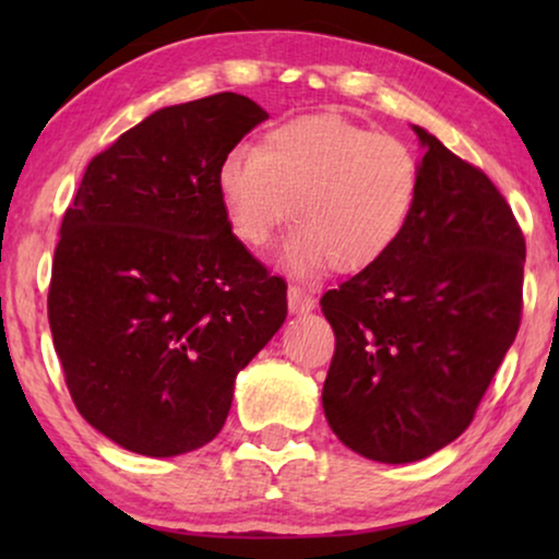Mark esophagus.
Instances as JSON below:
<instances>
[{"instance_id":"1","label":"esophagus","mask_w":559,"mask_h":559,"mask_svg":"<svg viewBox=\"0 0 559 559\" xmlns=\"http://www.w3.org/2000/svg\"><path fill=\"white\" fill-rule=\"evenodd\" d=\"M287 308L293 316H302V312L316 310V297L308 295L300 287H289L287 289Z\"/></svg>"}]
</instances>
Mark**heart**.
<instances>
[{
  "label": "heart",
  "mask_w": 559,
  "mask_h": 559,
  "mask_svg": "<svg viewBox=\"0 0 559 559\" xmlns=\"http://www.w3.org/2000/svg\"><path fill=\"white\" fill-rule=\"evenodd\" d=\"M419 173L407 144L335 114L285 119L257 147L228 150L216 190L231 234L257 249L295 221L282 262L295 274H356L381 262L415 211Z\"/></svg>",
  "instance_id": "b5f03b06"
}]
</instances>
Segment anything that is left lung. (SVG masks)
Returning a JSON list of instances; mask_svg holds the SVG:
<instances>
[{
	"label": "left lung",
	"mask_w": 559,
	"mask_h": 559,
	"mask_svg": "<svg viewBox=\"0 0 559 559\" xmlns=\"http://www.w3.org/2000/svg\"><path fill=\"white\" fill-rule=\"evenodd\" d=\"M415 129L409 224L369 270L320 297L335 333L331 430L379 463H415L465 432L522 320L526 243L478 167Z\"/></svg>",
	"instance_id": "1"
}]
</instances>
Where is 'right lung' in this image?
<instances>
[{
	"label": "right lung",
	"instance_id": "1",
	"mask_svg": "<svg viewBox=\"0 0 559 559\" xmlns=\"http://www.w3.org/2000/svg\"><path fill=\"white\" fill-rule=\"evenodd\" d=\"M270 117L247 96L165 106L91 159L52 259L50 333L75 409L132 453L224 427L234 381L287 318V285L221 209L216 167Z\"/></svg>",
	"mask_w": 559,
	"mask_h": 559
}]
</instances>
